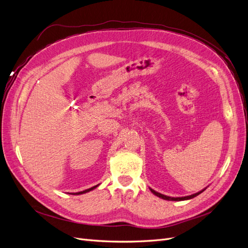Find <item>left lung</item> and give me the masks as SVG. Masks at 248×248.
Returning a JSON list of instances; mask_svg holds the SVG:
<instances>
[{"instance_id": "obj_1", "label": "left lung", "mask_w": 248, "mask_h": 248, "mask_svg": "<svg viewBox=\"0 0 248 248\" xmlns=\"http://www.w3.org/2000/svg\"><path fill=\"white\" fill-rule=\"evenodd\" d=\"M205 189H206V188L202 189L201 191H199V192H197V193L191 194V196H187V197H181V198H171V197L164 196V194H161V193L157 192V191H155V190H153V189L150 188V190H151V192H152V193H154L155 196H157V197H158V198H161V199H163V200H168V201H186V200H190V199H193V198H196L197 196H199V194H200V193H202V192L204 191Z\"/></svg>"}]
</instances>
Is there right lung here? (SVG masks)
<instances>
[{
    "mask_svg": "<svg viewBox=\"0 0 248 248\" xmlns=\"http://www.w3.org/2000/svg\"><path fill=\"white\" fill-rule=\"evenodd\" d=\"M99 185V184H98ZM98 185H96V186H93V187H91V188H89V189H86V190H84V191H79V192H76V193H72V194H74V196H76V194H82V193H86V192H89V191H91V190H93V189H95L97 186Z\"/></svg>",
    "mask_w": 248,
    "mask_h": 248,
    "instance_id": "obj_1",
    "label": "right lung"
}]
</instances>
